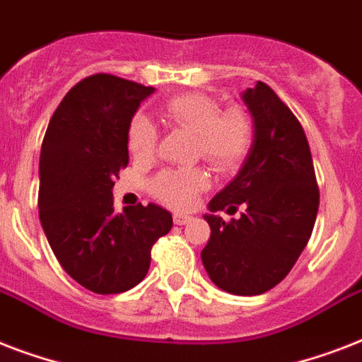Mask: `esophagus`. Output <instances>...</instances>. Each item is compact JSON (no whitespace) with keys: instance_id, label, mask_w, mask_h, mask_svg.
Segmentation results:
<instances>
[{"instance_id":"esophagus-1","label":"esophagus","mask_w":362,"mask_h":362,"mask_svg":"<svg viewBox=\"0 0 362 362\" xmlns=\"http://www.w3.org/2000/svg\"><path fill=\"white\" fill-rule=\"evenodd\" d=\"M192 221V216L187 214H175V223L176 226H186Z\"/></svg>"}]
</instances>
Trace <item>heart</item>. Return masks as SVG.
<instances>
[{"label":"heart","instance_id":"b5f03b06","mask_svg":"<svg viewBox=\"0 0 362 362\" xmlns=\"http://www.w3.org/2000/svg\"><path fill=\"white\" fill-rule=\"evenodd\" d=\"M165 118L195 135L199 158L216 170L227 173L240 163L252 144V124L240 110L221 112L206 95L189 93L170 99L163 109ZM156 129L144 116L133 118L127 131V146L135 156L152 153ZM206 186L204 176L195 169L163 170L153 180L152 189L161 201L176 209H187Z\"/></svg>","mask_w":362,"mask_h":362}]
</instances>
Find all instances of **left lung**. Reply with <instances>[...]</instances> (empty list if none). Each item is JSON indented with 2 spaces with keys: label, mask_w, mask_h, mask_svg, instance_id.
<instances>
[{
  "label": "left lung",
  "mask_w": 362,
  "mask_h": 362,
  "mask_svg": "<svg viewBox=\"0 0 362 362\" xmlns=\"http://www.w3.org/2000/svg\"><path fill=\"white\" fill-rule=\"evenodd\" d=\"M253 122L237 176L209 203L210 240L201 252L210 280L231 295H261L297 263L314 229L320 192L303 125L264 82L240 93ZM245 212L229 224L218 209Z\"/></svg>",
  "instance_id": "obj_1"
}]
</instances>
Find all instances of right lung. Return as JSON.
Here are the masks:
<instances>
[{
  "label": "right lung",
  "instance_id": "add662e5",
  "mask_svg": "<svg viewBox=\"0 0 362 362\" xmlns=\"http://www.w3.org/2000/svg\"><path fill=\"white\" fill-rule=\"evenodd\" d=\"M153 88L92 75L67 92L50 118L39 159V218L54 255L82 287L124 293L150 269V250L173 227L158 204L116 214L112 187L129 163L127 131Z\"/></svg>",
  "mask_w": 362,
  "mask_h": 362
}]
</instances>
